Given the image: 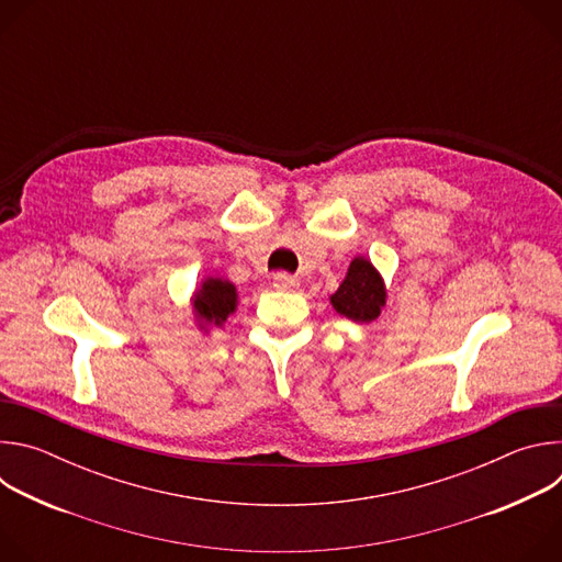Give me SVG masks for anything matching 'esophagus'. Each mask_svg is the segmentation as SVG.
<instances>
[{"instance_id": "34e87169", "label": "esophagus", "mask_w": 562, "mask_h": 562, "mask_svg": "<svg viewBox=\"0 0 562 562\" xmlns=\"http://www.w3.org/2000/svg\"><path fill=\"white\" fill-rule=\"evenodd\" d=\"M273 286L278 291H295L300 286V282L293 276H289V273H276L273 276Z\"/></svg>"}]
</instances>
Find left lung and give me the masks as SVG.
I'll return each instance as SVG.
<instances>
[{
    "label": "left lung",
    "mask_w": 562,
    "mask_h": 562,
    "mask_svg": "<svg viewBox=\"0 0 562 562\" xmlns=\"http://www.w3.org/2000/svg\"><path fill=\"white\" fill-rule=\"evenodd\" d=\"M386 302V289L367 258H353L340 289L331 295L334 308L353 319V323H371L380 315Z\"/></svg>",
    "instance_id": "left-lung-1"
}]
</instances>
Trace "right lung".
<instances>
[{
	"mask_svg": "<svg viewBox=\"0 0 562 562\" xmlns=\"http://www.w3.org/2000/svg\"><path fill=\"white\" fill-rule=\"evenodd\" d=\"M237 306V291L228 280L206 278L193 295V308L200 327H222Z\"/></svg>",
	"mask_w": 562,
	"mask_h": 562,
	"instance_id": "obj_1",
	"label": "right lung"
}]
</instances>
